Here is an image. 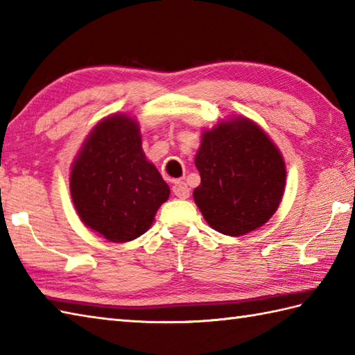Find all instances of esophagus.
<instances>
[{
  "label": "esophagus",
  "instance_id": "obj_1",
  "mask_svg": "<svg viewBox=\"0 0 355 355\" xmlns=\"http://www.w3.org/2000/svg\"><path fill=\"white\" fill-rule=\"evenodd\" d=\"M172 192H173V195H175L177 198H182V200L189 198V193H191L189 187H187V184H186L184 182H177V183H173V186H172Z\"/></svg>",
  "mask_w": 355,
  "mask_h": 355
}]
</instances>
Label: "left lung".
Wrapping results in <instances>:
<instances>
[{"label": "left lung", "mask_w": 355, "mask_h": 355, "mask_svg": "<svg viewBox=\"0 0 355 355\" xmlns=\"http://www.w3.org/2000/svg\"><path fill=\"white\" fill-rule=\"evenodd\" d=\"M195 166L201 184L193 200L210 227L223 235L241 236L261 227L282 200V155L247 119L220 123L202 134Z\"/></svg>", "instance_id": "1"}]
</instances>
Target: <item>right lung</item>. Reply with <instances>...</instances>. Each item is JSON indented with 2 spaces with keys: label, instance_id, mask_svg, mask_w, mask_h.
Segmentation results:
<instances>
[{
  "label": "right lung",
  "instance_id": "right-lung-1",
  "mask_svg": "<svg viewBox=\"0 0 355 355\" xmlns=\"http://www.w3.org/2000/svg\"><path fill=\"white\" fill-rule=\"evenodd\" d=\"M70 191L80 220L112 243L143 235L169 197V186L143 154L137 123L126 116L105 119L88 135Z\"/></svg>",
  "mask_w": 355,
  "mask_h": 355
}]
</instances>
